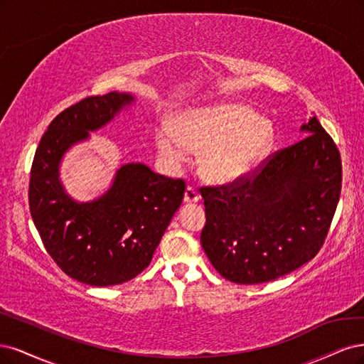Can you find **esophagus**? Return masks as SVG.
<instances>
[{
	"instance_id": "34e87169",
	"label": "esophagus",
	"mask_w": 364,
	"mask_h": 364,
	"mask_svg": "<svg viewBox=\"0 0 364 364\" xmlns=\"http://www.w3.org/2000/svg\"><path fill=\"white\" fill-rule=\"evenodd\" d=\"M198 199H199V193H198L195 187H192V186L187 187L186 192H184V203L186 204H193V203H198Z\"/></svg>"
}]
</instances>
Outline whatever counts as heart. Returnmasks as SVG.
<instances>
[{"mask_svg":"<svg viewBox=\"0 0 364 364\" xmlns=\"http://www.w3.org/2000/svg\"><path fill=\"white\" fill-rule=\"evenodd\" d=\"M156 140L171 161H181L187 149L204 152L205 177L230 183L259 166L271 148L272 127L245 105L222 104L181 114L175 130L161 125Z\"/></svg>","mask_w":364,"mask_h":364,"instance_id":"1","label":"heart"}]
</instances>
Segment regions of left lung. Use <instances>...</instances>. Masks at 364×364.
<instances>
[{
	"mask_svg": "<svg viewBox=\"0 0 364 364\" xmlns=\"http://www.w3.org/2000/svg\"><path fill=\"white\" fill-rule=\"evenodd\" d=\"M307 136L225 186L203 187L201 245L216 271L236 284H262L319 252L342 189V160L318 118Z\"/></svg>",
	"mask_w": 364,
	"mask_h": 364,
	"instance_id": "obj_1",
	"label": "left lung"
}]
</instances>
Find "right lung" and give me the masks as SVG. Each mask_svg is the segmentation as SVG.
<instances>
[{
  "label": "right lung",
  "mask_w": 364,
  "mask_h": 364,
  "mask_svg": "<svg viewBox=\"0 0 364 364\" xmlns=\"http://www.w3.org/2000/svg\"><path fill=\"white\" fill-rule=\"evenodd\" d=\"M134 98L110 92L89 97L57 114L33 159L28 204L46 252L62 271L89 286L122 284L145 271L177 212L186 183L128 163L110 189L77 203L58 178V165L74 144L110 122Z\"/></svg>",
  "instance_id": "obj_1"
}]
</instances>
